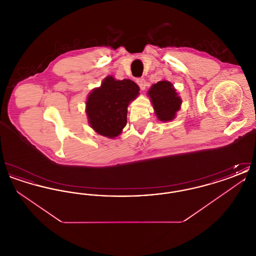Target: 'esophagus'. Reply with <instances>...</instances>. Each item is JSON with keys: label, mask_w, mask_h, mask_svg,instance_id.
I'll list each match as a JSON object with an SVG mask.
<instances>
[{"label": "esophagus", "mask_w": 256, "mask_h": 256, "mask_svg": "<svg viewBox=\"0 0 256 256\" xmlns=\"http://www.w3.org/2000/svg\"><path fill=\"white\" fill-rule=\"evenodd\" d=\"M136 82H137V84L139 86V87H140L141 89L144 90V89L146 88V80H145V78H139L136 80Z\"/></svg>", "instance_id": "obj_1"}]
</instances>
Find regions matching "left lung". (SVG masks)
Here are the masks:
<instances>
[{"label":"left lung","mask_w":256,"mask_h":256,"mask_svg":"<svg viewBox=\"0 0 256 256\" xmlns=\"http://www.w3.org/2000/svg\"><path fill=\"white\" fill-rule=\"evenodd\" d=\"M154 112L161 122H169L176 118L180 108L182 98L168 80H161L152 86L148 92Z\"/></svg>","instance_id":"8db88e82"}]
</instances>
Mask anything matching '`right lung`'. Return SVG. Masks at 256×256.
<instances>
[{"label":"right lung","mask_w":256,"mask_h":256,"mask_svg":"<svg viewBox=\"0 0 256 256\" xmlns=\"http://www.w3.org/2000/svg\"><path fill=\"white\" fill-rule=\"evenodd\" d=\"M139 95V87L130 80L106 76L87 98L86 114L90 126L102 136L115 138L126 124L128 106Z\"/></svg>","instance_id":"right-lung-1"}]
</instances>
